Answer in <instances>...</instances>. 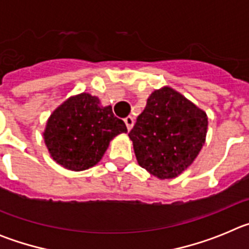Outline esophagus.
Returning <instances> with one entry per match:
<instances>
[{
	"instance_id": "esophagus-1",
	"label": "esophagus",
	"mask_w": 249,
	"mask_h": 249,
	"mask_svg": "<svg viewBox=\"0 0 249 249\" xmlns=\"http://www.w3.org/2000/svg\"><path fill=\"white\" fill-rule=\"evenodd\" d=\"M123 121H124V123H126V126L128 129H131L132 127H133V123H135V121H133V117H132V116H127V117L124 118Z\"/></svg>"
}]
</instances>
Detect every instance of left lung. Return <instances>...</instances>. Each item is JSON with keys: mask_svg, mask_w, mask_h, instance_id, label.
Returning <instances> with one entry per match:
<instances>
[{"mask_svg": "<svg viewBox=\"0 0 249 249\" xmlns=\"http://www.w3.org/2000/svg\"><path fill=\"white\" fill-rule=\"evenodd\" d=\"M206 112L171 87L156 89L128 133L137 162L160 179L187 169L204 144Z\"/></svg>", "mask_w": 249, "mask_h": 249, "instance_id": "1", "label": "left lung"}]
</instances>
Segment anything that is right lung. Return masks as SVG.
Listing matches in <instances>:
<instances>
[{
  "label": "right lung",
  "instance_id": "right-lung-1",
  "mask_svg": "<svg viewBox=\"0 0 249 249\" xmlns=\"http://www.w3.org/2000/svg\"><path fill=\"white\" fill-rule=\"evenodd\" d=\"M127 127L89 93L70 97L51 114L43 132L51 157L71 171H85L101 160L109 141Z\"/></svg>",
  "mask_w": 249,
  "mask_h": 249
}]
</instances>
